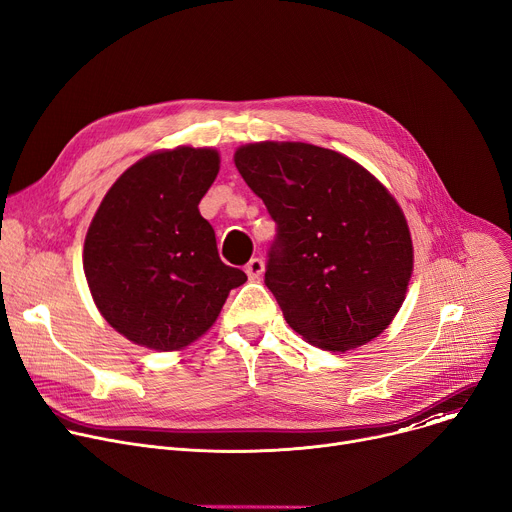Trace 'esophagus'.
I'll return each mask as SVG.
<instances>
[{"instance_id": "1", "label": "esophagus", "mask_w": 512, "mask_h": 512, "mask_svg": "<svg viewBox=\"0 0 512 512\" xmlns=\"http://www.w3.org/2000/svg\"><path fill=\"white\" fill-rule=\"evenodd\" d=\"M245 271H247L249 280H259V278L263 276V271H265V263H263L259 257H255V259H251V261L247 263Z\"/></svg>"}]
</instances>
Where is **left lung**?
I'll return each mask as SVG.
<instances>
[{
	"instance_id": "8db88e82",
	"label": "left lung",
	"mask_w": 512,
	"mask_h": 512,
	"mask_svg": "<svg viewBox=\"0 0 512 512\" xmlns=\"http://www.w3.org/2000/svg\"><path fill=\"white\" fill-rule=\"evenodd\" d=\"M234 164L278 224L265 284L306 342L348 352L379 337L414 274L405 214L356 160L304 142H255Z\"/></svg>"
}]
</instances>
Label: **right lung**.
<instances>
[{
  "mask_svg": "<svg viewBox=\"0 0 512 512\" xmlns=\"http://www.w3.org/2000/svg\"><path fill=\"white\" fill-rule=\"evenodd\" d=\"M220 170L216 148L177 146L135 164L102 197L84 241L98 313L129 342L179 352L218 319L243 269L218 255L199 201Z\"/></svg>",
  "mask_w": 512,
  "mask_h": 512,
  "instance_id": "right-lung-1",
  "label": "right lung"
}]
</instances>
